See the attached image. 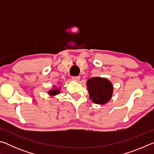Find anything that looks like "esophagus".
Returning <instances> with one entry per match:
<instances>
[{"mask_svg":"<svg viewBox=\"0 0 154 154\" xmlns=\"http://www.w3.org/2000/svg\"><path fill=\"white\" fill-rule=\"evenodd\" d=\"M72 78V79H75V80L78 81V80L79 79L80 77H79V76H73Z\"/></svg>","mask_w":154,"mask_h":154,"instance_id":"34e87169","label":"esophagus"}]
</instances>
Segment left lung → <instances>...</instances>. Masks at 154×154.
Here are the masks:
<instances>
[{"label":"left lung","mask_w":154,"mask_h":154,"mask_svg":"<svg viewBox=\"0 0 154 154\" xmlns=\"http://www.w3.org/2000/svg\"><path fill=\"white\" fill-rule=\"evenodd\" d=\"M90 98L96 104H105L110 100L113 93V85L105 78L93 77L87 82Z\"/></svg>","instance_id":"1"}]
</instances>
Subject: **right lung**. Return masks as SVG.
<instances>
[{
  "label": "right lung",
  "instance_id": "1",
  "mask_svg": "<svg viewBox=\"0 0 154 154\" xmlns=\"http://www.w3.org/2000/svg\"><path fill=\"white\" fill-rule=\"evenodd\" d=\"M60 93V91L58 89H54V90H52L51 91L49 92V94L51 95H56V94H58Z\"/></svg>",
  "mask_w": 154,
  "mask_h": 154
}]
</instances>
